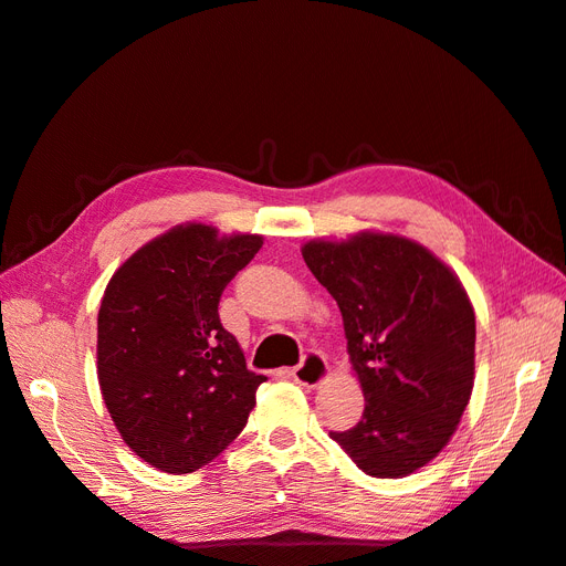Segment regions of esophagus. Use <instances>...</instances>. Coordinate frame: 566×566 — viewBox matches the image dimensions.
Here are the masks:
<instances>
[{"mask_svg":"<svg viewBox=\"0 0 566 566\" xmlns=\"http://www.w3.org/2000/svg\"><path fill=\"white\" fill-rule=\"evenodd\" d=\"M290 375L302 387H316L328 378V364H325V358L318 352H310L300 366L290 370Z\"/></svg>","mask_w":566,"mask_h":566,"instance_id":"obj_1","label":"esophagus"}]
</instances>
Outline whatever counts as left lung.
Here are the masks:
<instances>
[{
    "instance_id": "obj_1",
    "label": "left lung",
    "mask_w": 566,
    "mask_h": 566,
    "mask_svg": "<svg viewBox=\"0 0 566 566\" xmlns=\"http://www.w3.org/2000/svg\"><path fill=\"white\" fill-rule=\"evenodd\" d=\"M335 297L364 387V416L331 432L358 470L397 479L447 447L474 385V310L455 273L399 235L302 250Z\"/></svg>"
}]
</instances>
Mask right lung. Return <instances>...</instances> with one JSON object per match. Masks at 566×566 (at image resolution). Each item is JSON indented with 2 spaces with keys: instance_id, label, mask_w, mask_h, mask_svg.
<instances>
[{
  "instance_id": "obj_1",
  "label": "right lung",
  "mask_w": 566,
  "mask_h": 566,
  "mask_svg": "<svg viewBox=\"0 0 566 566\" xmlns=\"http://www.w3.org/2000/svg\"><path fill=\"white\" fill-rule=\"evenodd\" d=\"M260 248L262 235L177 227L111 279L98 310V385L117 432L148 465L196 472L245 427L266 378L245 368L219 300Z\"/></svg>"
}]
</instances>
